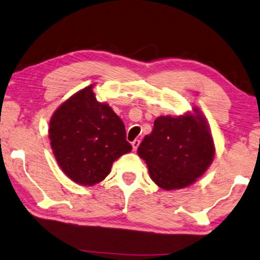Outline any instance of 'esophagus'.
I'll list each match as a JSON object with an SVG mask.
<instances>
[{"mask_svg": "<svg viewBox=\"0 0 260 260\" xmlns=\"http://www.w3.org/2000/svg\"><path fill=\"white\" fill-rule=\"evenodd\" d=\"M139 143H141V141H139V139H135V141H134L133 143H131V145H133L134 151L137 150V147L139 146Z\"/></svg>", "mask_w": 260, "mask_h": 260, "instance_id": "1", "label": "esophagus"}]
</instances>
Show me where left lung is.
I'll return each instance as SVG.
<instances>
[{
  "label": "left lung",
  "instance_id": "left-lung-1",
  "mask_svg": "<svg viewBox=\"0 0 260 260\" xmlns=\"http://www.w3.org/2000/svg\"><path fill=\"white\" fill-rule=\"evenodd\" d=\"M195 115L159 116L153 130L138 146V155L150 177L162 189H180L205 173L214 159L215 146L206 118Z\"/></svg>",
  "mask_w": 260,
  "mask_h": 260
}]
</instances>
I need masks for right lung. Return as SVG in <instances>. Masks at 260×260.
<instances>
[{
  "mask_svg": "<svg viewBox=\"0 0 260 260\" xmlns=\"http://www.w3.org/2000/svg\"><path fill=\"white\" fill-rule=\"evenodd\" d=\"M94 85L78 91L54 111L49 127L51 147L67 177L83 186L101 182L113 162L133 150L125 126L107 103H100Z\"/></svg>",
  "mask_w": 260,
  "mask_h": 260,
  "instance_id": "1",
  "label": "right lung"
}]
</instances>
